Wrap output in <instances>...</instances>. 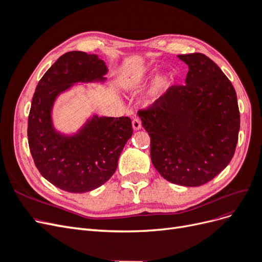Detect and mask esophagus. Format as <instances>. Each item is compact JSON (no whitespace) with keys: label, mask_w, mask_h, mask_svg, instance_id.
Returning <instances> with one entry per match:
<instances>
[{"label":"esophagus","mask_w":262,"mask_h":262,"mask_svg":"<svg viewBox=\"0 0 262 262\" xmlns=\"http://www.w3.org/2000/svg\"><path fill=\"white\" fill-rule=\"evenodd\" d=\"M132 126H133L134 130H140V129H141L142 122H141V119H140L139 117L133 118V120H132Z\"/></svg>","instance_id":"esophagus-1"}]
</instances>
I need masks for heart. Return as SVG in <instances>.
I'll use <instances>...</instances> for the list:
<instances>
[{"label": "heart", "mask_w": 262, "mask_h": 262, "mask_svg": "<svg viewBox=\"0 0 262 262\" xmlns=\"http://www.w3.org/2000/svg\"><path fill=\"white\" fill-rule=\"evenodd\" d=\"M167 85H168V78L166 76L161 77L155 85V92H161V91L165 90L166 87H167Z\"/></svg>", "instance_id": "obj_1"}]
</instances>
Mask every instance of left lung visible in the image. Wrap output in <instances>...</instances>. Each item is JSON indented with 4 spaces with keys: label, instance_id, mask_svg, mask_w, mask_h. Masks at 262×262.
I'll return each mask as SVG.
<instances>
[{
    "label": "left lung",
    "instance_id": "1",
    "mask_svg": "<svg viewBox=\"0 0 262 262\" xmlns=\"http://www.w3.org/2000/svg\"><path fill=\"white\" fill-rule=\"evenodd\" d=\"M189 67L186 84L172 85L138 115L150 138V160L172 184L199 187L234 156L241 117L227 76L203 53L180 54Z\"/></svg>",
    "mask_w": 262,
    "mask_h": 262
}]
</instances>
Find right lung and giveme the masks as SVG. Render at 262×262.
Here are the masks:
<instances>
[{
  "label": "right lung",
  "mask_w": 262,
  "mask_h": 262,
  "mask_svg": "<svg viewBox=\"0 0 262 262\" xmlns=\"http://www.w3.org/2000/svg\"><path fill=\"white\" fill-rule=\"evenodd\" d=\"M107 68L96 54L67 52L39 81L28 116V144L39 172L64 191L83 193L104 185L132 133L129 117L95 116L72 138L54 132L51 107L57 95L76 82L104 80Z\"/></svg>",
  "instance_id": "obj_1"
}]
</instances>
